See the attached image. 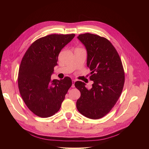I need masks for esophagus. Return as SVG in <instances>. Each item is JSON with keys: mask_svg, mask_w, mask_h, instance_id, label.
<instances>
[{"mask_svg": "<svg viewBox=\"0 0 149 149\" xmlns=\"http://www.w3.org/2000/svg\"><path fill=\"white\" fill-rule=\"evenodd\" d=\"M75 80H72V87H73V88H74V83H75Z\"/></svg>", "mask_w": 149, "mask_h": 149, "instance_id": "34e87169", "label": "esophagus"}]
</instances>
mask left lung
<instances>
[{
  "instance_id": "1",
  "label": "left lung",
  "mask_w": 149,
  "mask_h": 149,
  "mask_svg": "<svg viewBox=\"0 0 149 149\" xmlns=\"http://www.w3.org/2000/svg\"><path fill=\"white\" fill-rule=\"evenodd\" d=\"M78 39L87 51V66L93 81L91 89L84 82L74 83L81 93L76 102L79 112L85 117L103 118L115 105L125 84V71L116 49L107 38L91 33L80 34Z\"/></svg>"
}]
</instances>
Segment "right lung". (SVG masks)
<instances>
[{
	"label": "right lung",
	"mask_w": 149,
	"mask_h": 149,
	"mask_svg": "<svg viewBox=\"0 0 149 149\" xmlns=\"http://www.w3.org/2000/svg\"><path fill=\"white\" fill-rule=\"evenodd\" d=\"M74 36L54 34L40 38L30 46L22 60L18 77L19 92L28 108L39 117L57 113L72 85L69 77L52 80L51 75L60 52Z\"/></svg>",
	"instance_id": "add662e5"
}]
</instances>
